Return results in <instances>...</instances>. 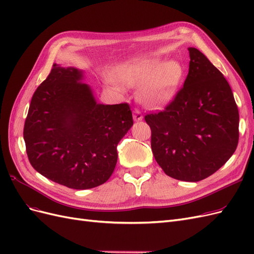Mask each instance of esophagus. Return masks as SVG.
I'll return each instance as SVG.
<instances>
[{
	"label": "esophagus",
	"instance_id": "esophagus-1",
	"mask_svg": "<svg viewBox=\"0 0 254 254\" xmlns=\"http://www.w3.org/2000/svg\"><path fill=\"white\" fill-rule=\"evenodd\" d=\"M133 120L135 122H140V121L143 120V114L141 113V111H139L137 109H135L133 111Z\"/></svg>",
	"mask_w": 254,
	"mask_h": 254
}]
</instances>
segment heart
Masks as SVG:
<instances>
[{"mask_svg":"<svg viewBox=\"0 0 254 254\" xmlns=\"http://www.w3.org/2000/svg\"><path fill=\"white\" fill-rule=\"evenodd\" d=\"M117 74L127 86L140 87L139 95L144 105L161 107L175 97L183 78L184 67L178 60L161 64L158 59H147L123 64L118 67Z\"/></svg>","mask_w":254,"mask_h":254,"instance_id":"b5f03b06","label":"heart"}]
</instances>
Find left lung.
<instances>
[{
    "instance_id": "8db88e82",
    "label": "left lung",
    "mask_w": 254,
    "mask_h": 254,
    "mask_svg": "<svg viewBox=\"0 0 254 254\" xmlns=\"http://www.w3.org/2000/svg\"><path fill=\"white\" fill-rule=\"evenodd\" d=\"M183 88L164 111L145 115L157 163L174 179L197 182L231 158L238 143L240 114L224 75L203 54L189 48Z\"/></svg>"
}]
</instances>
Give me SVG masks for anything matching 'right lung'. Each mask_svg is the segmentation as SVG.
Segmentation results:
<instances>
[{"label": "right lung", "instance_id": "obj_1", "mask_svg": "<svg viewBox=\"0 0 254 254\" xmlns=\"http://www.w3.org/2000/svg\"><path fill=\"white\" fill-rule=\"evenodd\" d=\"M83 72L53 64L33 95L24 124L35 170L70 189L87 190L110 178L118 144L133 125L128 104H98Z\"/></svg>", "mask_w": 254, "mask_h": 254}]
</instances>
